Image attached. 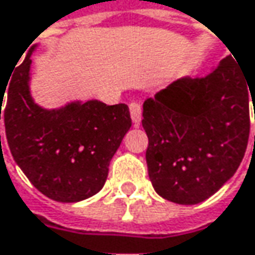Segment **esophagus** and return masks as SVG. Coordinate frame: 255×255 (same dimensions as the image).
I'll list each match as a JSON object with an SVG mask.
<instances>
[{"mask_svg":"<svg viewBox=\"0 0 255 255\" xmlns=\"http://www.w3.org/2000/svg\"><path fill=\"white\" fill-rule=\"evenodd\" d=\"M129 114H131V120L135 126L140 124L141 121V105L137 102H131L129 104Z\"/></svg>","mask_w":255,"mask_h":255,"instance_id":"esophagus-1","label":"esophagus"}]
</instances>
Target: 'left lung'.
Instances as JSON below:
<instances>
[{
	"label": "left lung",
	"instance_id": "obj_1",
	"mask_svg": "<svg viewBox=\"0 0 255 255\" xmlns=\"http://www.w3.org/2000/svg\"><path fill=\"white\" fill-rule=\"evenodd\" d=\"M251 99L255 77L243 74L235 55L206 77H182L149 98L141 124L154 191L172 203L197 204L222 188L245 154Z\"/></svg>",
	"mask_w": 255,
	"mask_h": 255
}]
</instances>
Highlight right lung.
Here are the masks:
<instances>
[{"label": "right lung", "mask_w": 255, "mask_h": 255, "mask_svg": "<svg viewBox=\"0 0 255 255\" xmlns=\"http://www.w3.org/2000/svg\"><path fill=\"white\" fill-rule=\"evenodd\" d=\"M30 48L7 84L5 135L12 157L36 188L61 203L99 193L109 162L131 127L126 104L74 101L45 109L30 95ZM5 90L0 92V120ZM1 141V137H0Z\"/></svg>", "instance_id": "add662e5"}]
</instances>
